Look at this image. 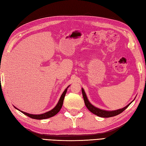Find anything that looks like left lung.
<instances>
[{
    "label": "left lung",
    "instance_id": "8db88e82",
    "mask_svg": "<svg viewBox=\"0 0 146 146\" xmlns=\"http://www.w3.org/2000/svg\"><path fill=\"white\" fill-rule=\"evenodd\" d=\"M82 90V94H83V99H84V104H85L86 108L88 109L89 111H90L91 113H93L94 114L98 116H100L101 117H113V116H117V115L119 114L120 113H121L122 112H123L126 108L129 106V105L132 103H130L129 104H127L126 106H125L124 108H122V109H119V110H117L115 111H105V110H103L99 109L95 106H94L93 104H91L90 103V101H88L86 96V94L84 92V91L83 90V88L81 89Z\"/></svg>",
    "mask_w": 146,
    "mask_h": 146
}]
</instances>
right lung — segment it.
<instances>
[{
    "label": "right lung",
    "instance_id": "right-lung-1",
    "mask_svg": "<svg viewBox=\"0 0 146 146\" xmlns=\"http://www.w3.org/2000/svg\"><path fill=\"white\" fill-rule=\"evenodd\" d=\"M68 87H69V86H68L67 88H66L65 90V91H63V93H62V96H61L60 100L58 101V102L57 104L56 105V106L53 109H52V110L46 112V113H45L41 114H32L25 113V112H23L22 111H20L19 110L17 109V108H16L15 106L14 107H15V108H16L17 110H18L19 111L21 112V113H22L23 114H24L25 115H26V116H27L32 118V119H47V118H49V117H53V116H55V115H56L58 113L60 110H61V108H62V107L63 106L64 98H65V94H66V91H67V89H68Z\"/></svg>",
    "mask_w": 146,
    "mask_h": 146
}]
</instances>
